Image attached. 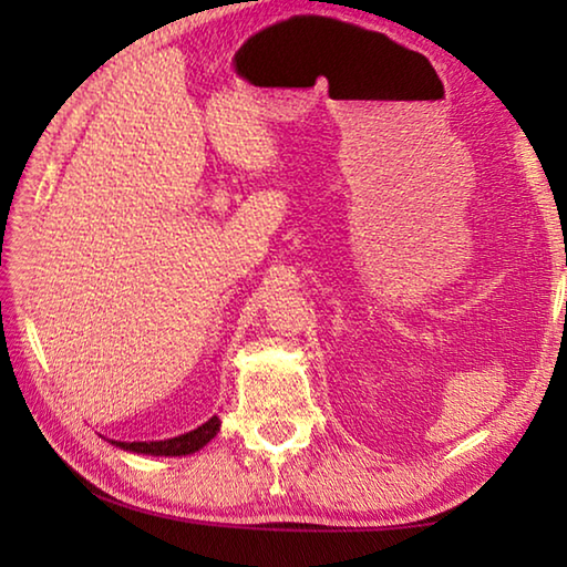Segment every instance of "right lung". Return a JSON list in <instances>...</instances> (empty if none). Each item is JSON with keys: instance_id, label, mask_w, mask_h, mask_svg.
<instances>
[{"instance_id": "right-lung-1", "label": "right lung", "mask_w": 567, "mask_h": 567, "mask_svg": "<svg viewBox=\"0 0 567 567\" xmlns=\"http://www.w3.org/2000/svg\"><path fill=\"white\" fill-rule=\"evenodd\" d=\"M217 430H219V420L209 417L205 425H199L187 435L159 440V443H114V445L122 450H130V453H142V455H189V453H197L199 447H205L209 440L217 435Z\"/></svg>"}]
</instances>
